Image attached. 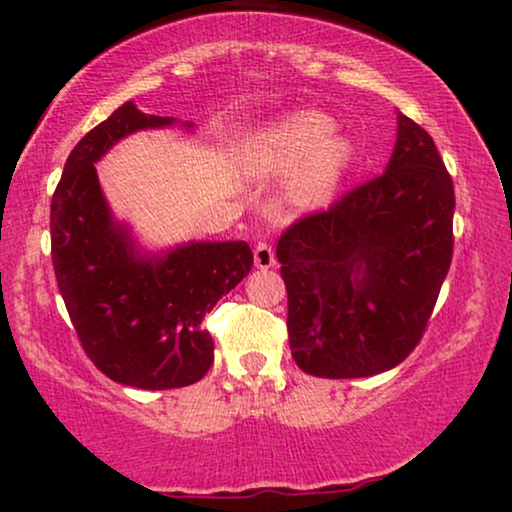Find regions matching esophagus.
Wrapping results in <instances>:
<instances>
[{
    "label": "esophagus",
    "instance_id": "esophagus-1",
    "mask_svg": "<svg viewBox=\"0 0 512 512\" xmlns=\"http://www.w3.org/2000/svg\"><path fill=\"white\" fill-rule=\"evenodd\" d=\"M254 263H256V268H261V270H268L275 265V251H272L270 244H265V242L256 244Z\"/></svg>",
    "mask_w": 512,
    "mask_h": 512
}]
</instances>
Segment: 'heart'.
<instances>
[{
	"mask_svg": "<svg viewBox=\"0 0 512 512\" xmlns=\"http://www.w3.org/2000/svg\"><path fill=\"white\" fill-rule=\"evenodd\" d=\"M335 123L317 111L289 116L258 135L247 149V165L258 174L298 170L296 198L319 202L333 193L352 158L347 139L331 137Z\"/></svg>",
	"mask_w": 512,
	"mask_h": 512,
	"instance_id": "b5f03b06",
	"label": "heart"
}]
</instances>
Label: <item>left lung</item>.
<instances>
[{"mask_svg": "<svg viewBox=\"0 0 512 512\" xmlns=\"http://www.w3.org/2000/svg\"><path fill=\"white\" fill-rule=\"evenodd\" d=\"M452 216L454 186L436 144L398 114L387 170L277 242L298 368L352 380L405 361L450 270Z\"/></svg>", "mask_w": 512, "mask_h": 512, "instance_id": "1", "label": "left lung"}]
</instances>
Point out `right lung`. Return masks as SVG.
<instances>
[{
    "instance_id": "obj_1",
    "label": "right lung",
    "mask_w": 512,
    "mask_h": 512,
    "mask_svg": "<svg viewBox=\"0 0 512 512\" xmlns=\"http://www.w3.org/2000/svg\"><path fill=\"white\" fill-rule=\"evenodd\" d=\"M174 123L121 104L74 146L51 200L53 270L83 352L109 380L135 389H177L205 377L214 340L202 319L254 265L247 242L142 254L130 228L111 216L97 160L132 132Z\"/></svg>"
}]
</instances>
